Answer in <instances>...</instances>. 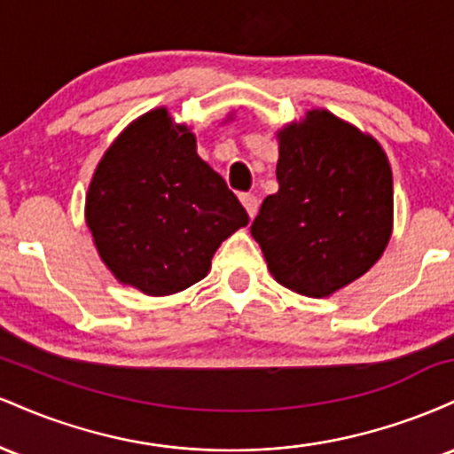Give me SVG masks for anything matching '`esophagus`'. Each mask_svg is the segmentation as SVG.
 Segmentation results:
<instances>
[{
	"label": "esophagus",
	"mask_w": 454,
	"mask_h": 454,
	"mask_svg": "<svg viewBox=\"0 0 454 454\" xmlns=\"http://www.w3.org/2000/svg\"><path fill=\"white\" fill-rule=\"evenodd\" d=\"M241 202H243L245 211H247L249 217L256 215V211H258V198L256 196H254V194H241Z\"/></svg>",
	"instance_id": "34e87169"
}]
</instances>
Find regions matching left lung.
Masks as SVG:
<instances>
[{"instance_id":"1","label":"left lung","mask_w":454,"mask_h":454,"mask_svg":"<svg viewBox=\"0 0 454 454\" xmlns=\"http://www.w3.org/2000/svg\"><path fill=\"white\" fill-rule=\"evenodd\" d=\"M279 190L252 237L281 286L322 299L367 273L393 232V173L369 134L314 108L278 132Z\"/></svg>"}]
</instances>
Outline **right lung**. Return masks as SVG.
<instances>
[{
	"instance_id": "add662e5",
	"label": "right lung",
	"mask_w": 454,
	"mask_h": 454,
	"mask_svg": "<svg viewBox=\"0 0 454 454\" xmlns=\"http://www.w3.org/2000/svg\"><path fill=\"white\" fill-rule=\"evenodd\" d=\"M85 220L114 278L168 296L205 278L222 241L249 217L198 158L190 128L155 108L106 149L87 192Z\"/></svg>"
}]
</instances>
